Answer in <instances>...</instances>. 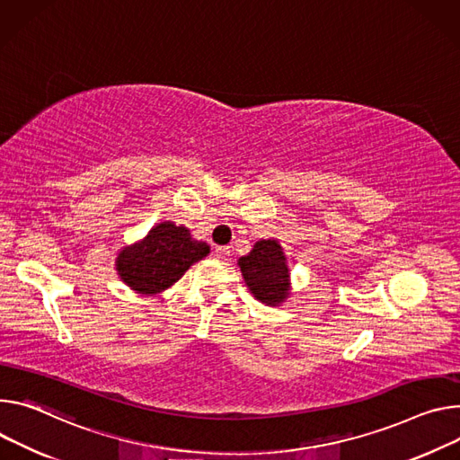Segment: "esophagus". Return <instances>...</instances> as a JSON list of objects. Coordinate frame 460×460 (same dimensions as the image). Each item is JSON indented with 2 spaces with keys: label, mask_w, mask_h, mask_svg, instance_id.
Here are the masks:
<instances>
[{
  "label": "esophagus",
  "mask_w": 460,
  "mask_h": 460,
  "mask_svg": "<svg viewBox=\"0 0 460 460\" xmlns=\"http://www.w3.org/2000/svg\"><path fill=\"white\" fill-rule=\"evenodd\" d=\"M215 255H217V259L227 261V259H229V255H231V249H229L227 245H220V247H217V249H215Z\"/></svg>",
  "instance_id": "1"
}]
</instances>
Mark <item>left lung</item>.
<instances>
[{
    "label": "left lung",
    "mask_w": 460,
    "mask_h": 460,
    "mask_svg": "<svg viewBox=\"0 0 460 460\" xmlns=\"http://www.w3.org/2000/svg\"><path fill=\"white\" fill-rule=\"evenodd\" d=\"M242 277L253 297L268 306L280 305L289 296V270L277 240H261L252 253L240 257Z\"/></svg>",
    "instance_id": "8db88e82"
}]
</instances>
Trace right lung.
Masks as SVG:
<instances>
[{
	"label": "right lung",
	"mask_w": 460,
	"mask_h": 460,
	"mask_svg": "<svg viewBox=\"0 0 460 460\" xmlns=\"http://www.w3.org/2000/svg\"><path fill=\"white\" fill-rule=\"evenodd\" d=\"M208 255V245L174 222H161L134 245L122 247L115 270L137 294L155 296L178 282L185 271Z\"/></svg>",
	"instance_id": "obj_1"
}]
</instances>
